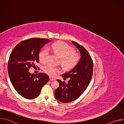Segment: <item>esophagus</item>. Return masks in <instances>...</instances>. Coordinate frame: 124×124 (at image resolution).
Segmentation results:
<instances>
[{"label":"esophagus","mask_w":124,"mask_h":124,"mask_svg":"<svg viewBox=\"0 0 124 124\" xmlns=\"http://www.w3.org/2000/svg\"><path fill=\"white\" fill-rule=\"evenodd\" d=\"M49 79L50 81H52V80H55V79L54 78H51V77H50L49 78Z\"/></svg>","instance_id":"1"}]
</instances>
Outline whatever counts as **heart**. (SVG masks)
<instances>
[{
  "instance_id": "obj_1",
  "label": "heart",
  "mask_w": 124,
  "mask_h": 124,
  "mask_svg": "<svg viewBox=\"0 0 124 124\" xmlns=\"http://www.w3.org/2000/svg\"><path fill=\"white\" fill-rule=\"evenodd\" d=\"M48 48L60 58V64L66 70L72 69L77 65L79 60V55L75 52L74 49L64 43H54ZM48 55V50L47 48L42 49L39 54L40 61L43 63L46 62ZM43 70L46 74L51 76H55L59 72L58 68L49 64L46 65L43 67Z\"/></svg>"
}]
</instances>
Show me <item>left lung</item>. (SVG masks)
Segmentation results:
<instances>
[{"label":"left lung","mask_w":124,"mask_h":124,"mask_svg":"<svg viewBox=\"0 0 124 124\" xmlns=\"http://www.w3.org/2000/svg\"><path fill=\"white\" fill-rule=\"evenodd\" d=\"M71 42L79 51L80 58L72 70L62 75L64 79L70 78L68 83L57 79L59 86L55 91V97L63 103L77 99L89 85L93 75V63L89 54L81 45L74 41Z\"/></svg>","instance_id":"8db88e82"}]
</instances>
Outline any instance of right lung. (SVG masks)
<instances>
[{"mask_svg":"<svg viewBox=\"0 0 124 124\" xmlns=\"http://www.w3.org/2000/svg\"><path fill=\"white\" fill-rule=\"evenodd\" d=\"M51 40L31 38L22 41L13 49L9 58L8 72L11 83L20 95L33 99L40 95L43 86L49 80V77L40 73L30 74L29 68L39 63V52L43 46Z\"/></svg>","mask_w":124,"mask_h":124,"instance_id":"add662e5","label":"right lung"}]
</instances>
